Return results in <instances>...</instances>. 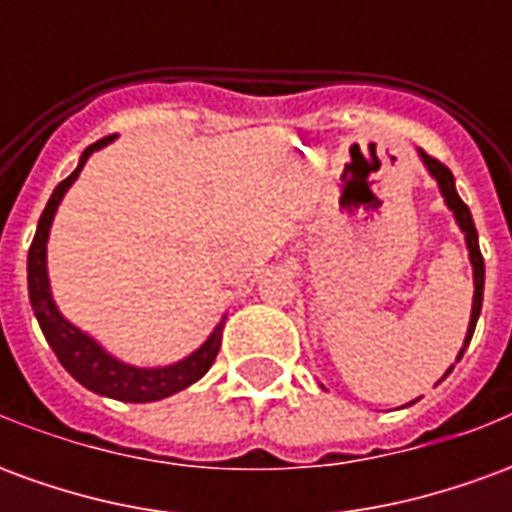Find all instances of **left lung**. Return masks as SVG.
I'll use <instances>...</instances> for the list:
<instances>
[{
	"instance_id": "obj_1",
	"label": "left lung",
	"mask_w": 512,
	"mask_h": 512,
	"mask_svg": "<svg viewBox=\"0 0 512 512\" xmlns=\"http://www.w3.org/2000/svg\"><path fill=\"white\" fill-rule=\"evenodd\" d=\"M419 153V161L425 164L428 169V175L436 180V186H439L441 197H444V205L452 211V219L458 224V230L463 233V241H466V252H469V263H472V282H474V296H472V315H469V326H466V337H463V345L458 356H455V365L461 362L463 351L469 348L472 343V334H474V326H477V318H480V310H483V288H485V263H483V255H480V241H477V230H474V222H472V211L466 208V202L458 197V191H455V178H452V172L444 164H439L436 158H430L428 153ZM444 373L441 378H447L452 373V367ZM323 386V384H321ZM411 403H417V400H411ZM406 403V406H411ZM403 406V408H406Z\"/></svg>"
}]
</instances>
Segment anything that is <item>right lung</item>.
<instances>
[{
  "label": "right lung",
  "mask_w": 512,
  "mask_h": 512,
  "mask_svg": "<svg viewBox=\"0 0 512 512\" xmlns=\"http://www.w3.org/2000/svg\"><path fill=\"white\" fill-rule=\"evenodd\" d=\"M112 139L115 136L101 139V142H95V145L84 150L82 156H79L76 169L54 189L46 211L40 213L38 230H35V238H32L27 257L29 304H32V312H35L40 329H43L46 343L51 345V351L60 359V365L84 389H90L95 395L112 397V400H123V403H153V400H164V397L186 389V386L197 384L211 370L213 359L219 354V345H222V329L227 315H222V321L213 326V332L205 337V343L200 348H194L189 356H183V359L172 362V365L139 367L131 365V362H123L112 351H106L93 334L79 329L76 323L68 321L60 312L57 301H54V293H51L49 279L51 224H54V216L60 211V202L65 200L68 189L76 183L79 172L87 164V158L93 156L95 150H104Z\"/></svg>",
  "instance_id": "right-lung-1"
}]
</instances>
